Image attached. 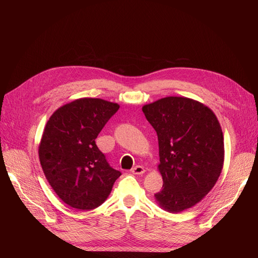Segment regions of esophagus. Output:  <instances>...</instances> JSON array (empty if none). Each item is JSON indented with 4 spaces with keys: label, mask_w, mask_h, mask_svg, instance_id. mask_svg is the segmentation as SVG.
<instances>
[{
    "label": "esophagus",
    "mask_w": 258,
    "mask_h": 258,
    "mask_svg": "<svg viewBox=\"0 0 258 258\" xmlns=\"http://www.w3.org/2000/svg\"><path fill=\"white\" fill-rule=\"evenodd\" d=\"M131 172L134 174H143L145 172V169L142 166H136L131 169Z\"/></svg>",
    "instance_id": "1"
}]
</instances>
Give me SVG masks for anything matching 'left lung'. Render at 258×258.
Segmentation results:
<instances>
[{"label":"left lung","instance_id":"left-lung-1","mask_svg":"<svg viewBox=\"0 0 258 258\" xmlns=\"http://www.w3.org/2000/svg\"><path fill=\"white\" fill-rule=\"evenodd\" d=\"M142 111L157 132L162 189L158 206L178 213L197 205L213 188L224 165V137L213 111L185 97H166Z\"/></svg>","mask_w":258,"mask_h":258}]
</instances>
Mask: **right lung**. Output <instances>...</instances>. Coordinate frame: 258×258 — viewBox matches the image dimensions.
Masks as SVG:
<instances>
[{
    "instance_id": "obj_1",
    "label": "right lung",
    "mask_w": 258,
    "mask_h": 258,
    "mask_svg": "<svg viewBox=\"0 0 258 258\" xmlns=\"http://www.w3.org/2000/svg\"><path fill=\"white\" fill-rule=\"evenodd\" d=\"M118 108L110 101L81 98L59 107L46 123L38 157L49 185L68 206L98 208L121 175L96 144L100 131Z\"/></svg>"
}]
</instances>
